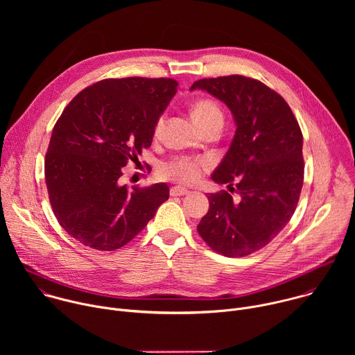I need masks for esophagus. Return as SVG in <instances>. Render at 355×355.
Wrapping results in <instances>:
<instances>
[{"label":"esophagus","instance_id":"34e87169","mask_svg":"<svg viewBox=\"0 0 355 355\" xmlns=\"http://www.w3.org/2000/svg\"><path fill=\"white\" fill-rule=\"evenodd\" d=\"M189 191L185 189V188H181V187H173L170 189V195L171 196H184V195H188Z\"/></svg>","mask_w":355,"mask_h":355}]
</instances>
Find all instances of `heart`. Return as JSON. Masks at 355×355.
I'll list each match as a JSON object with an SVG mask.
<instances>
[{
	"mask_svg": "<svg viewBox=\"0 0 355 355\" xmlns=\"http://www.w3.org/2000/svg\"><path fill=\"white\" fill-rule=\"evenodd\" d=\"M191 115H192V121L199 129H204L215 123L223 125V112L220 107L215 103V101L208 98H202V99H198L196 103H193L191 108ZM163 125H164V121L163 118H160L156 123L155 135H159L162 132ZM205 167H207V163L204 160H191V159L180 157V159H174L171 162L164 163L160 167V174L164 178L181 182V184H192L200 177Z\"/></svg>",
	"mask_w": 355,
	"mask_h": 355,
	"instance_id": "heart-1",
	"label": "heart"
}]
</instances>
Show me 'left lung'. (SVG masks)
Wrapping results in <instances>:
<instances>
[{
	"mask_svg": "<svg viewBox=\"0 0 355 355\" xmlns=\"http://www.w3.org/2000/svg\"><path fill=\"white\" fill-rule=\"evenodd\" d=\"M202 89L230 110L236 133L212 173L237 200L211 193L199 236L226 257H244L267 245L291 220L303 185V137L286 101L266 84L244 76L204 78Z\"/></svg>",
	"mask_w": 355,
	"mask_h": 355,
	"instance_id": "obj_1",
	"label": "left lung"
}]
</instances>
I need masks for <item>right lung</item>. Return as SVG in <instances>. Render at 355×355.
Returning a JSON list of instances; mask_svg holds the SVG:
<instances>
[{
  "label": "right lung",
  "instance_id": "add662e5",
  "mask_svg": "<svg viewBox=\"0 0 355 355\" xmlns=\"http://www.w3.org/2000/svg\"><path fill=\"white\" fill-rule=\"evenodd\" d=\"M171 78H108L87 87L53 128L44 178L60 226L81 244L114 251L129 243L168 199L164 182L128 189L122 167L151 144L177 92Z\"/></svg>",
  "mask_w": 355,
  "mask_h": 355
}]
</instances>
